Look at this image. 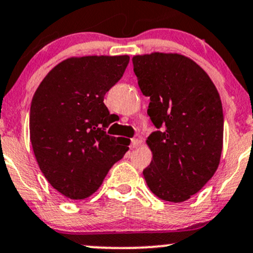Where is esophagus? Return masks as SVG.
Masks as SVG:
<instances>
[{"mask_svg": "<svg viewBox=\"0 0 253 253\" xmlns=\"http://www.w3.org/2000/svg\"><path fill=\"white\" fill-rule=\"evenodd\" d=\"M140 145V140L139 139H135V138H133V139L131 140V146L133 149L138 148V146Z\"/></svg>", "mask_w": 253, "mask_h": 253, "instance_id": "esophagus-1", "label": "esophagus"}]
</instances>
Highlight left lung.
<instances>
[{"label": "left lung", "mask_w": 253, "mask_h": 253, "mask_svg": "<svg viewBox=\"0 0 253 253\" xmlns=\"http://www.w3.org/2000/svg\"><path fill=\"white\" fill-rule=\"evenodd\" d=\"M148 115L157 131L148 137L152 161L143 174L151 192L173 203L187 201L211 179L223 144L220 95L194 61L152 52L132 59Z\"/></svg>", "instance_id": "8db88e82"}]
</instances>
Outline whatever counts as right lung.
<instances>
[{
  "instance_id": "obj_1",
  "label": "right lung",
  "mask_w": 253,
  "mask_h": 253,
  "mask_svg": "<svg viewBox=\"0 0 253 253\" xmlns=\"http://www.w3.org/2000/svg\"><path fill=\"white\" fill-rule=\"evenodd\" d=\"M128 62L127 55L67 59L33 95L30 138L36 160L49 184L69 199L95 193L128 150L105 132L112 122L103 102Z\"/></svg>"
}]
</instances>
